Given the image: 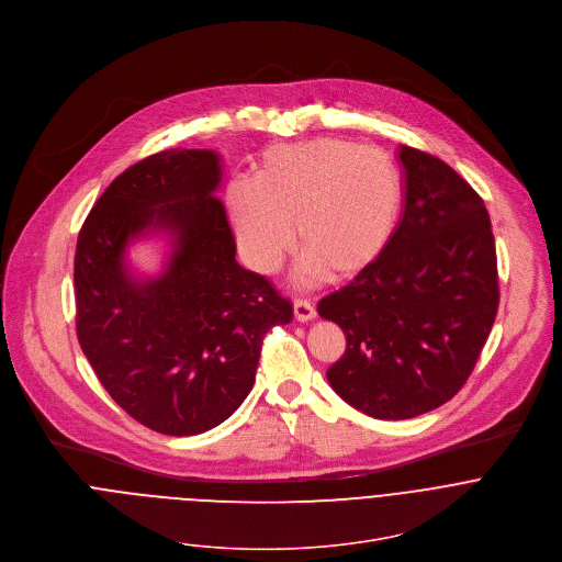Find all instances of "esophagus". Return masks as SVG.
Wrapping results in <instances>:
<instances>
[{
  "label": "esophagus",
  "mask_w": 562,
  "mask_h": 562,
  "mask_svg": "<svg viewBox=\"0 0 562 562\" xmlns=\"http://www.w3.org/2000/svg\"><path fill=\"white\" fill-rule=\"evenodd\" d=\"M293 313H295V319L302 322V324L315 319V306L311 302H306V300H297L293 304Z\"/></svg>",
  "instance_id": "obj_1"
}]
</instances>
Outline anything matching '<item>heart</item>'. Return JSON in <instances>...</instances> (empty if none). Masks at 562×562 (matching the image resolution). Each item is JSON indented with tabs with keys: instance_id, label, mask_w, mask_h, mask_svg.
Returning a JSON list of instances; mask_svg holds the SVG:
<instances>
[{
	"instance_id": "1",
	"label": "heart",
	"mask_w": 562,
	"mask_h": 562,
	"mask_svg": "<svg viewBox=\"0 0 562 562\" xmlns=\"http://www.w3.org/2000/svg\"><path fill=\"white\" fill-rule=\"evenodd\" d=\"M225 212L247 265L273 273L295 245L308 276L352 280L390 249L403 216L394 161L361 144L317 137L265 150L256 181L225 190Z\"/></svg>"
}]
</instances>
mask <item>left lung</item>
<instances>
[{
	"instance_id": "1",
	"label": "left lung",
	"mask_w": 562,
	"mask_h": 562,
	"mask_svg": "<svg viewBox=\"0 0 562 562\" xmlns=\"http://www.w3.org/2000/svg\"><path fill=\"white\" fill-rule=\"evenodd\" d=\"M405 214L385 256L324 297L319 317L346 335L330 387L379 420L451 401L471 376L499 306L491 216L442 159L398 148Z\"/></svg>"
}]
</instances>
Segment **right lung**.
<instances>
[{"label":"right lung","instance_id":"1","mask_svg":"<svg viewBox=\"0 0 562 562\" xmlns=\"http://www.w3.org/2000/svg\"><path fill=\"white\" fill-rule=\"evenodd\" d=\"M221 181L216 150L150 155L113 179L76 243L80 348L111 398L164 436L227 420L254 387L265 333L293 317L236 262ZM137 241L162 247L157 272L132 265Z\"/></svg>","mask_w":562,"mask_h":562}]
</instances>
